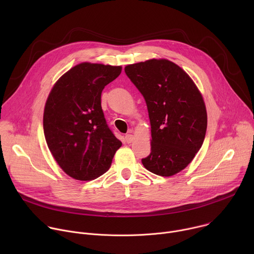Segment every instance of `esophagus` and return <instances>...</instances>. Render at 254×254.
I'll use <instances>...</instances> for the list:
<instances>
[{"label": "esophagus", "mask_w": 254, "mask_h": 254, "mask_svg": "<svg viewBox=\"0 0 254 254\" xmlns=\"http://www.w3.org/2000/svg\"><path fill=\"white\" fill-rule=\"evenodd\" d=\"M133 135L132 134H127L126 135V141L127 142V143H129V142H131L132 140H133Z\"/></svg>", "instance_id": "obj_1"}]
</instances>
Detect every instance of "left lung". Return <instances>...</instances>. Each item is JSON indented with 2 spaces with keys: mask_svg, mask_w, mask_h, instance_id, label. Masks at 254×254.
Masks as SVG:
<instances>
[{
  "mask_svg": "<svg viewBox=\"0 0 254 254\" xmlns=\"http://www.w3.org/2000/svg\"><path fill=\"white\" fill-rule=\"evenodd\" d=\"M126 74L146 100L151 123V154L141 159L148 171L163 177L184 170L205 138L206 106L186 72L167 59L130 64Z\"/></svg>",
  "mask_w": 254,
  "mask_h": 254,
  "instance_id": "8db88e82",
  "label": "left lung"
}]
</instances>
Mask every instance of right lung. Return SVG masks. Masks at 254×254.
Here are the masks:
<instances>
[{
	"instance_id": "obj_1",
	"label": "right lung",
	"mask_w": 254,
	"mask_h": 254,
	"mask_svg": "<svg viewBox=\"0 0 254 254\" xmlns=\"http://www.w3.org/2000/svg\"><path fill=\"white\" fill-rule=\"evenodd\" d=\"M122 66L83 62L68 70L47 98L43 128L47 146L71 178L89 181L110 169L122 141L108 127L101 92Z\"/></svg>"
}]
</instances>
